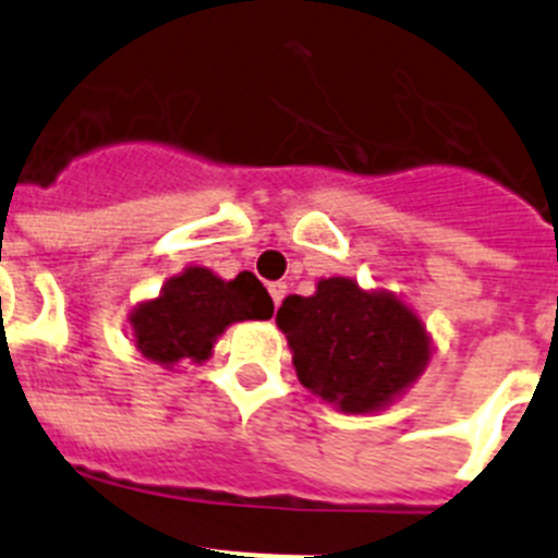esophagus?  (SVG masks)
<instances>
[{
    "label": "esophagus",
    "mask_w": 558,
    "mask_h": 558,
    "mask_svg": "<svg viewBox=\"0 0 558 558\" xmlns=\"http://www.w3.org/2000/svg\"><path fill=\"white\" fill-rule=\"evenodd\" d=\"M268 293H270V299H274L276 307H279V304H282V299H284V293H288V284H284V282H270L268 284Z\"/></svg>",
    "instance_id": "34e87169"
}]
</instances>
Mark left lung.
I'll return each instance as SVG.
<instances>
[{
  "instance_id": "8db88e82",
  "label": "left lung",
  "mask_w": 558,
  "mask_h": 558,
  "mask_svg": "<svg viewBox=\"0 0 558 558\" xmlns=\"http://www.w3.org/2000/svg\"><path fill=\"white\" fill-rule=\"evenodd\" d=\"M276 327L288 338L299 383L343 413L388 408L433 357L430 332L413 307L349 276L318 279L313 295H288Z\"/></svg>"
}]
</instances>
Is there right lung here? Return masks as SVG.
<instances>
[{
	"instance_id": "right-lung-1",
	"label": "right lung",
	"mask_w": 558,
	"mask_h": 558,
	"mask_svg": "<svg viewBox=\"0 0 558 558\" xmlns=\"http://www.w3.org/2000/svg\"><path fill=\"white\" fill-rule=\"evenodd\" d=\"M274 302L254 274L220 279L209 268L181 270L167 279L156 299L140 302L128 315L133 347L147 360L172 368L181 360L204 363L220 335L236 322H268Z\"/></svg>"
}]
</instances>
